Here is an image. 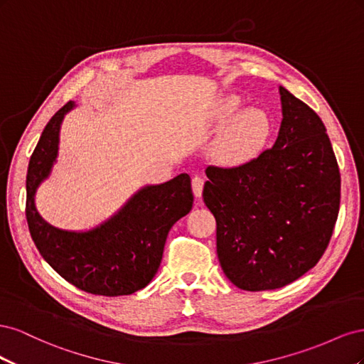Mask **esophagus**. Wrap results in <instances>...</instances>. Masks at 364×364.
I'll return each mask as SVG.
<instances>
[{
	"label": "esophagus",
	"instance_id": "34e87169",
	"mask_svg": "<svg viewBox=\"0 0 364 364\" xmlns=\"http://www.w3.org/2000/svg\"><path fill=\"white\" fill-rule=\"evenodd\" d=\"M203 183L205 181L200 178V176H194L191 181V186H193V193L196 197H200L202 191H203Z\"/></svg>",
	"mask_w": 364,
	"mask_h": 364
}]
</instances>
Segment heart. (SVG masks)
<instances>
[{
  "mask_svg": "<svg viewBox=\"0 0 364 364\" xmlns=\"http://www.w3.org/2000/svg\"><path fill=\"white\" fill-rule=\"evenodd\" d=\"M243 107L238 95H229L217 109V119L230 123L222 130L215 146L214 159L225 167H240L255 158L266 146L270 135V119L266 112L255 107Z\"/></svg>",
  "mask_w": 364,
  "mask_h": 364,
  "instance_id": "b5f03b06",
  "label": "heart"
}]
</instances>
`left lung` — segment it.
Listing matches in <instances>:
<instances>
[{
    "label": "left lung",
    "mask_w": 364,
    "mask_h": 364,
    "mask_svg": "<svg viewBox=\"0 0 364 364\" xmlns=\"http://www.w3.org/2000/svg\"><path fill=\"white\" fill-rule=\"evenodd\" d=\"M279 94L273 147L240 167L206 168L220 266L247 291L281 289L313 269L338 215L340 171L325 124L284 86Z\"/></svg>",
    "instance_id": "8db88e82"
}]
</instances>
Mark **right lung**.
Segmentation results:
<instances>
[{"mask_svg":"<svg viewBox=\"0 0 364 364\" xmlns=\"http://www.w3.org/2000/svg\"><path fill=\"white\" fill-rule=\"evenodd\" d=\"M74 102L53 115L27 171L26 215L30 235L50 266L77 289L102 296L132 294L155 277L171 226L193 208L186 173L139 188L118 211L90 230H65L43 220L35 205L39 185L58 159L62 121Z\"/></svg>","mask_w":364,"mask_h":364,"instance_id":"add662e5","label":"right lung"}]
</instances>
